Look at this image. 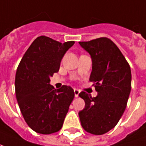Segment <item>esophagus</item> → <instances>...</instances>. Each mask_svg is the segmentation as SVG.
I'll return each instance as SVG.
<instances>
[{"label":"esophagus","instance_id":"esophagus-1","mask_svg":"<svg viewBox=\"0 0 146 146\" xmlns=\"http://www.w3.org/2000/svg\"><path fill=\"white\" fill-rule=\"evenodd\" d=\"M79 94H80V91L78 89H74V95H75V97L77 98L78 96H79Z\"/></svg>","mask_w":146,"mask_h":146}]
</instances>
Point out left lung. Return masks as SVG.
<instances>
[{
  "instance_id": "1",
  "label": "left lung",
  "mask_w": 146,
  "mask_h": 146,
  "mask_svg": "<svg viewBox=\"0 0 146 146\" xmlns=\"http://www.w3.org/2000/svg\"><path fill=\"white\" fill-rule=\"evenodd\" d=\"M88 52L92 62L90 81L95 82L98 95L80 92L85 107L79 112L81 125L93 135H103L119 122L127 106L131 88V72L121 51L106 37L79 42Z\"/></svg>"
}]
</instances>
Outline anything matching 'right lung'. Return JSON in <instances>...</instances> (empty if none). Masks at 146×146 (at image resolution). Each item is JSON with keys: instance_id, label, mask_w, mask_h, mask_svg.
Here are the masks:
<instances>
[{"instance_id": "right-lung-1", "label": "right lung", "mask_w": 146, "mask_h": 146, "mask_svg": "<svg viewBox=\"0 0 146 146\" xmlns=\"http://www.w3.org/2000/svg\"><path fill=\"white\" fill-rule=\"evenodd\" d=\"M74 41L62 44L48 36L35 39L24 54L15 75V95L23 118L39 134L58 131L74 98L70 86L54 89L50 77Z\"/></svg>"}]
</instances>
